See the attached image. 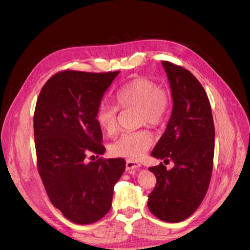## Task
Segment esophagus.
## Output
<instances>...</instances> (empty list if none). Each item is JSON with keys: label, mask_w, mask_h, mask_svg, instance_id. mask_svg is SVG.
<instances>
[{"label": "esophagus", "mask_w": 250, "mask_h": 250, "mask_svg": "<svg viewBox=\"0 0 250 250\" xmlns=\"http://www.w3.org/2000/svg\"><path fill=\"white\" fill-rule=\"evenodd\" d=\"M125 167L126 169H137L139 167H141V164L132 160H126Z\"/></svg>", "instance_id": "obj_1"}]
</instances>
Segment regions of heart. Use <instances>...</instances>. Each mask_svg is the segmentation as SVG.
Masks as SVG:
<instances>
[{"instance_id": "1", "label": "heart", "mask_w": 250, "mask_h": 250, "mask_svg": "<svg viewBox=\"0 0 250 250\" xmlns=\"http://www.w3.org/2000/svg\"><path fill=\"white\" fill-rule=\"evenodd\" d=\"M116 102L119 107H139L140 119L150 125H160L169 108V95L166 89L159 87L149 78L137 77L125 83L116 92ZM118 108L108 103H101L94 119L100 129L109 135L118 128ZM153 136L149 131L125 132L111 143L110 152L117 157L139 159L149 149Z\"/></svg>"}]
</instances>
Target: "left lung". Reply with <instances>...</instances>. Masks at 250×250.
<instances>
[{
  "mask_svg": "<svg viewBox=\"0 0 250 250\" xmlns=\"http://www.w3.org/2000/svg\"><path fill=\"white\" fill-rule=\"evenodd\" d=\"M172 91L173 109L151 156L162 163L149 167L157 184L148 208L159 219L179 222L198 209L208 189L215 150V126L209 100L192 73L162 61Z\"/></svg>",
  "mask_w": 250,
  "mask_h": 250,
  "instance_id": "8db88e82",
  "label": "left lung"
}]
</instances>
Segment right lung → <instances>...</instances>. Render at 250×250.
I'll use <instances>...</instances> for the list:
<instances>
[{"instance_id":"right-lung-1","label":"right lung","mask_w":250,"mask_h":250,"mask_svg":"<svg viewBox=\"0 0 250 250\" xmlns=\"http://www.w3.org/2000/svg\"><path fill=\"white\" fill-rule=\"evenodd\" d=\"M118 74L59 72L47 81L36 102L40 176L51 203L78 225L93 224L108 213L114 186L125 168L122 158L84 160L89 153L105 152L94 116Z\"/></svg>"}]
</instances>
